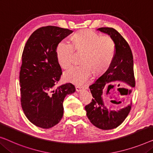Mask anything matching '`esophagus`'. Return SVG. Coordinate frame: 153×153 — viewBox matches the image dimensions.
Listing matches in <instances>:
<instances>
[{"instance_id": "34e87169", "label": "esophagus", "mask_w": 153, "mask_h": 153, "mask_svg": "<svg viewBox=\"0 0 153 153\" xmlns=\"http://www.w3.org/2000/svg\"><path fill=\"white\" fill-rule=\"evenodd\" d=\"M75 88H76V92H81L82 90H83V88H82V87H80V86H78V85H76V87H75Z\"/></svg>"}]
</instances>
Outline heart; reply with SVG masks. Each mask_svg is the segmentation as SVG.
<instances>
[{
    "label": "heart",
    "instance_id": "obj_1",
    "mask_svg": "<svg viewBox=\"0 0 153 153\" xmlns=\"http://www.w3.org/2000/svg\"><path fill=\"white\" fill-rule=\"evenodd\" d=\"M75 49L84 52L83 65L73 66L63 74L66 81L76 85H83L94 74H103L114 60L116 45L110 36H101L94 31L85 30L76 33L72 43L63 40L56 47L57 60L62 68L70 67Z\"/></svg>",
    "mask_w": 153,
    "mask_h": 153
}]
</instances>
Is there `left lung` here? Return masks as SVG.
Instances as JSON below:
<instances>
[{
    "instance_id": "obj_1",
    "label": "left lung",
    "mask_w": 153,
    "mask_h": 153,
    "mask_svg": "<svg viewBox=\"0 0 153 153\" xmlns=\"http://www.w3.org/2000/svg\"><path fill=\"white\" fill-rule=\"evenodd\" d=\"M98 30L110 35L114 39L116 51L114 60L109 68L94 83L90 85L93 99L92 102L85 105L86 114L90 122L102 130H110L118 127L123 123L131 110V104L118 111L108 110L104 103L102 94L108 85L110 90V82H124L134 88L135 79L133 70V56L129 44L119 32L112 27H100ZM120 85L119 84L118 86ZM124 89V88H123Z\"/></svg>"
}]
</instances>
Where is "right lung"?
<instances>
[{
    "label": "right lung",
    "instance_id": "obj_1",
    "mask_svg": "<svg viewBox=\"0 0 153 153\" xmlns=\"http://www.w3.org/2000/svg\"><path fill=\"white\" fill-rule=\"evenodd\" d=\"M72 32L56 26L40 27L24 47L19 75L21 107L28 120L38 127L56 125L63 117L65 96L75 92L70 83L55 87L62 74L56 47Z\"/></svg>",
    "mask_w": 153,
    "mask_h": 153
}]
</instances>
